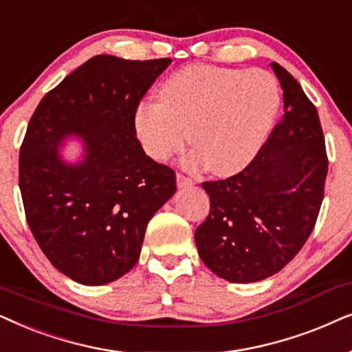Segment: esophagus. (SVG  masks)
I'll use <instances>...</instances> for the list:
<instances>
[{
  "mask_svg": "<svg viewBox=\"0 0 352 352\" xmlns=\"http://www.w3.org/2000/svg\"><path fill=\"white\" fill-rule=\"evenodd\" d=\"M177 186H179V188H188V186H193V180L182 175V173H177Z\"/></svg>",
  "mask_w": 352,
  "mask_h": 352,
  "instance_id": "1",
  "label": "esophagus"
}]
</instances>
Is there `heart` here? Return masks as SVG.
Returning <instances> with one entry per match:
<instances>
[{"mask_svg":"<svg viewBox=\"0 0 352 352\" xmlns=\"http://www.w3.org/2000/svg\"><path fill=\"white\" fill-rule=\"evenodd\" d=\"M161 98L135 107L133 129L144 151L167 161L191 138L196 148L186 166H209L217 175L240 172L257 156L280 107L278 83L267 70L212 64L173 72Z\"/></svg>","mask_w":352,"mask_h":352,"instance_id":"obj_1","label":"heart"}]
</instances>
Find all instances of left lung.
<instances>
[{
    "mask_svg": "<svg viewBox=\"0 0 352 352\" xmlns=\"http://www.w3.org/2000/svg\"><path fill=\"white\" fill-rule=\"evenodd\" d=\"M283 119L245 170L204 182L208 219L196 228L201 261L232 283L261 282L298 254L316 225L329 161L316 106L296 78L270 63Z\"/></svg>",
    "mask_w": 352,
    "mask_h": 352,
    "instance_id": "left-lung-1",
    "label": "left lung"
}]
</instances>
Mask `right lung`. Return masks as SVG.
<instances>
[{
	"mask_svg": "<svg viewBox=\"0 0 352 352\" xmlns=\"http://www.w3.org/2000/svg\"><path fill=\"white\" fill-rule=\"evenodd\" d=\"M170 58L100 54L40 101L19 157L27 222L36 243L74 282L100 287L140 259L153 215L175 193V172L143 151L135 107ZM77 139L72 162L60 151Z\"/></svg>",
	"mask_w": 352,
	"mask_h": 352,
	"instance_id": "add662e5",
	"label": "right lung"
}]
</instances>
